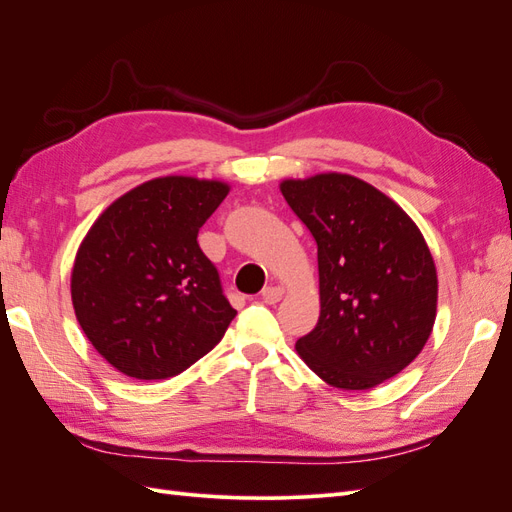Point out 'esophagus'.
Here are the masks:
<instances>
[{
	"label": "esophagus",
	"mask_w": 512,
	"mask_h": 512,
	"mask_svg": "<svg viewBox=\"0 0 512 512\" xmlns=\"http://www.w3.org/2000/svg\"><path fill=\"white\" fill-rule=\"evenodd\" d=\"M282 297H284V288L282 286H267L265 290H262V294H260V299L265 301L267 305L277 303Z\"/></svg>",
	"instance_id": "obj_1"
}]
</instances>
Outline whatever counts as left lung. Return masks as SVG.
Segmentation results:
<instances>
[{"label": "left lung", "instance_id": "8db88e82", "mask_svg": "<svg viewBox=\"0 0 512 512\" xmlns=\"http://www.w3.org/2000/svg\"><path fill=\"white\" fill-rule=\"evenodd\" d=\"M280 190L318 245L320 318L297 352L335 389H374L416 359L436 322L438 275L421 230L350 175L286 179Z\"/></svg>", "mask_w": 512, "mask_h": 512}]
</instances>
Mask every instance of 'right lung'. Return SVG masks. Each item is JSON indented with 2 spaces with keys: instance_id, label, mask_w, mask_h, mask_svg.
I'll list each match as a JSON object with an SVG mask.
<instances>
[{
  "instance_id": "add662e5",
  "label": "right lung",
  "mask_w": 512,
  "mask_h": 512,
  "mask_svg": "<svg viewBox=\"0 0 512 512\" xmlns=\"http://www.w3.org/2000/svg\"><path fill=\"white\" fill-rule=\"evenodd\" d=\"M228 190L222 181L151 179L89 228L72 269V305L121 374L173 378L213 350L237 316L196 241Z\"/></svg>"
}]
</instances>
